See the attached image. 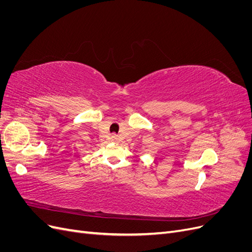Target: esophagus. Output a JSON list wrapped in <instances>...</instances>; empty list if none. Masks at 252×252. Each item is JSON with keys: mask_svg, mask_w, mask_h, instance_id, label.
<instances>
[{"mask_svg": "<svg viewBox=\"0 0 252 252\" xmlns=\"http://www.w3.org/2000/svg\"><path fill=\"white\" fill-rule=\"evenodd\" d=\"M109 140H110V142H113V143H118V142L120 141L119 136L116 135V134H112V135L110 136V138H109Z\"/></svg>", "mask_w": 252, "mask_h": 252, "instance_id": "34e87169", "label": "esophagus"}]
</instances>
